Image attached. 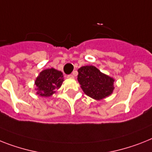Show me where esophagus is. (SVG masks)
Masks as SVG:
<instances>
[{"label":"esophagus","mask_w":152,"mask_h":152,"mask_svg":"<svg viewBox=\"0 0 152 152\" xmlns=\"http://www.w3.org/2000/svg\"><path fill=\"white\" fill-rule=\"evenodd\" d=\"M67 77H68V78H74V77H75V76H74L72 74H71V75H67Z\"/></svg>","instance_id":"1"}]
</instances>
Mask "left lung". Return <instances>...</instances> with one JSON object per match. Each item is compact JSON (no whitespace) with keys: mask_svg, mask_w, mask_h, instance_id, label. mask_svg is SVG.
Here are the masks:
<instances>
[{"mask_svg":"<svg viewBox=\"0 0 152 152\" xmlns=\"http://www.w3.org/2000/svg\"><path fill=\"white\" fill-rule=\"evenodd\" d=\"M77 71L81 88L87 96L94 99H102L113 91V78L100 72L96 67L84 66Z\"/></svg>","mask_w":152,"mask_h":152,"instance_id":"left-lung-1","label":"left lung"}]
</instances>
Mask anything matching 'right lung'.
I'll return each instance as SVG.
<instances>
[{
	"mask_svg": "<svg viewBox=\"0 0 152 152\" xmlns=\"http://www.w3.org/2000/svg\"><path fill=\"white\" fill-rule=\"evenodd\" d=\"M64 81L63 73L54 68L42 71L36 78L35 84L37 86V94L40 96L49 97L58 89Z\"/></svg>",
	"mask_w": 152,
	"mask_h": 152,
	"instance_id": "add662e5",
	"label": "right lung"
}]
</instances>
